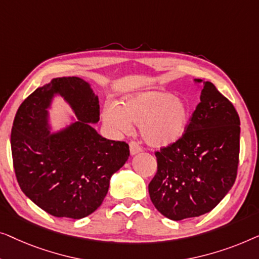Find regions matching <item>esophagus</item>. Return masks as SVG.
<instances>
[{
  "mask_svg": "<svg viewBox=\"0 0 259 259\" xmlns=\"http://www.w3.org/2000/svg\"><path fill=\"white\" fill-rule=\"evenodd\" d=\"M129 147H130V155L131 156H135V155L140 154V152L142 151V148L137 143H135V142H131Z\"/></svg>",
  "mask_w": 259,
  "mask_h": 259,
  "instance_id": "esophagus-1",
  "label": "esophagus"
}]
</instances>
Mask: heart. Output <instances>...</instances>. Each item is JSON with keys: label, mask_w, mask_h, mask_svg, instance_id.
<instances>
[{"label": "heart", "mask_w": 259, "mask_h": 259, "mask_svg": "<svg viewBox=\"0 0 259 259\" xmlns=\"http://www.w3.org/2000/svg\"><path fill=\"white\" fill-rule=\"evenodd\" d=\"M105 126L114 134H128L133 123L147 144L165 148L184 136L191 119L187 102L167 92H143L126 96L122 104L111 103L102 112Z\"/></svg>", "instance_id": "1"}]
</instances>
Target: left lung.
<instances>
[{
	"label": "left lung",
	"instance_id": "1",
	"mask_svg": "<svg viewBox=\"0 0 259 259\" xmlns=\"http://www.w3.org/2000/svg\"><path fill=\"white\" fill-rule=\"evenodd\" d=\"M201 102L184 136L156 152L157 172L149 184L156 209L172 221L209 212L237 176L240 121L236 109L209 81L195 78Z\"/></svg>",
	"mask_w": 259,
	"mask_h": 259
}]
</instances>
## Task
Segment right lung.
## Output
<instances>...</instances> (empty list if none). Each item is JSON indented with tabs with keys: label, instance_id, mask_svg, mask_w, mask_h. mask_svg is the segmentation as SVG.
<instances>
[{
	"label": "right lung",
	"instance_id": "1",
	"mask_svg": "<svg viewBox=\"0 0 259 259\" xmlns=\"http://www.w3.org/2000/svg\"><path fill=\"white\" fill-rule=\"evenodd\" d=\"M56 98L72 109L71 123L53 132ZM98 96L79 77H56L21 104L12 129L14 169L23 194L55 217L89 216L108 194L110 178L129 158V145L101 136Z\"/></svg>",
	"mask_w": 259,
	"mask_h": 259
}]
</instances>
